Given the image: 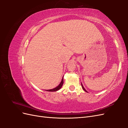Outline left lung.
<instances>
[{
    "label": "left lung",
    "instance_id": "8db88e82",
    "mask_svg": "<svg viewBox=\"0 0 128 128\" xmlns=\"http://www.w3.org/2000/svg\"><path fill=\"white\" fill-rule=\"evenodd\" d=\"M81 85H82V88H83V90H84L85 91H86V92H87V91H86V89H85V88H84V86H83V85H82V83H81Z\"/></svg>",
    "mask_w": 128,
    "mask_h": 128
}]
</instances>
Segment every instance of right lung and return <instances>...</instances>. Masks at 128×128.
I'll return each mask as SVG.
<instances>
[{"label":"right lung","instance_id":"1","mask_svg":"<svg viewBox=\"0 0 128 128\" xmlns=\"http://www.w3.org/2000/svg\"><path fill=\"white\" fill-rule=\"evenodd\" d=\"M63 84H64V77H63L62 79L61 82V83L59 84V86H56V87L55 88H53V89H51V90H48L47 91H50V92L56 91H58V90H59V89L62 87V86Z\"/></svg>","mask_w":128,"mask_h":128}]
</instances>
